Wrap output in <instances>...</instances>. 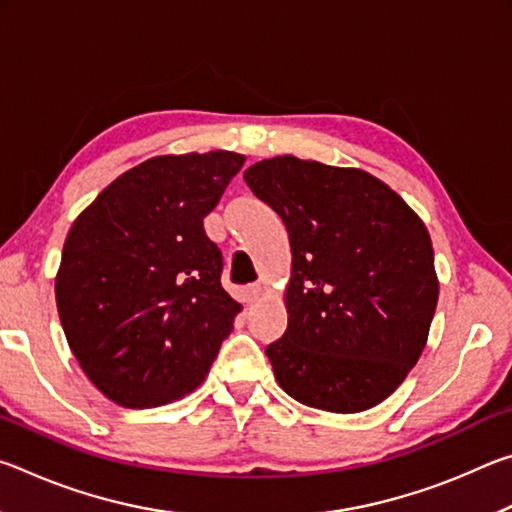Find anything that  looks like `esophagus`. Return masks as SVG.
Listing matches in <instances>:
<instances>
[{
	"mask_svg": "<svg viewBox=\"0 0 512 512\" xmlns=\"http://www.w3.org/2000/svg\"><path fill=\"white\" fill-rule=\"evenodd\" d=\"M262 284L259 282H255V284H248L246 287V291H244V296H246V302H257L259 298H262Z\"/></svg>",
	"mask_w": 512,
	"mask_h": 512,
	"instance_id": "1",
	"label": "esophagus"
}]
</instances>
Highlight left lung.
<instances>
[{"label": "left lung", "instance_id": "obj_1", "mask_svg": "<svg viewBox=\"0 0 512 512\" xmlns=\"http://www.w3.org/2000/svg\"><path fill=\"white\" fill-rule=\"evenodd\" d=\"M244 178L282 216L293 255L287 332L266 348L277 384L320 411L384 402L418 363L438 305L427 225L363 169L277 155Z\"/></svg>", "mask_w": 512, "mask_h": 512}]
</instances>
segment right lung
<instances>
[{
  "label": "right lung",
  "instance_id": "right-lung-1",
  "mask_svg": "<svg viewBox=\"0 0 512 512\" xmlns=\"http://www.w3.org/2000/svg\"><path fill=\"white\" fill-rule=\"evenodd\" d=\"M246 155H155L76 216L56 305L85 375L119 406L176 402L203 384L239 302L223 289L210 214Z\"/></svg>",
  "mask_w": 512,
  "mask_h": 512
}]
</instances>
